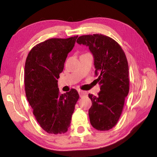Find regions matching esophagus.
<instances>
[{
	"label": "esophagus",
	"mask_w": 157,
	"mask_h": 157,
	"mask_svg": "<svg viewBox=\"0 0 157 157\" xmlns=\"http://www.w3.org/2000/svg\"><path fill=\"white\" fill-rule=\"evenodd\" d=\"M78 93H79V96H80V97L84 96V95H86L87 94H88V93H87L86 91H82V90H79V91H78Z\"/></svg>",
	"instance_id": "esophagus-1"
}]
</instances>
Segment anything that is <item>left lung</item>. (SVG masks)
Masks as SVG:
<instances>
[{
    "label": "left lung",
    "instance_id": "1",
    "mask_svg": "<svg viewBox=\"0 0 157 157\" xmlns=\"http://www.w3.org/2000/svg\"><path fill=\"white\" fill-rule=\"evenodd\" d=\"M88 46L94 55L95 75L100 85L98 96L89 94L92 106L89 110L90 123L95 129L107 131L118 123L129 90V66L120 45L101 34L83 35L77 40Z\"/></svg>",
    "mask_w": 157,
    "mask_h": 157
}]
</instances>
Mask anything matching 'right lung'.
<instances>
[{"mask_svg":"<svg viewBox=\"0 0 157 157\" xmlns=\"http://www.w3.org/2000/svg\"><path fill=\"white\" fill-rule=\"evenodd\" d=\"M78 36L50 39L36 45L26 58L25 91L39 125L48 134H63L70 127L79 99L75 89L60 94L57 79Z\"/></svg>","mask_w":157,"mask_h":157,"instance_id":"right-lung-1","label":"right lung"}]
</instances>
